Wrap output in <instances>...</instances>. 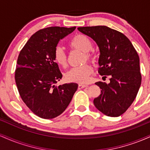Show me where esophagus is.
I'll return each instance as SVG.
<instances>
[{
  "label": "esophagus",
  "mask_w": 150,
  "mask_h": 150,
  "mask_svg": "<svg viewBox=\"0 0 150 150\" xmlns=\"http://www.w3.org/2000/svg\"><path fill=\"white\" fill-rule=\"evenodd\" d=\"M87 85H82V84H79L78 85V88L79 89H83L85 88V87H87Z\"/></svg>",
  "instance_id": "esophagus-1"
}]
</instances>
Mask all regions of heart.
Listing matches in <instances>:
<instances>
[{
	"instance_id": "obj_1",
	"label": "heart",
	"mask_w": 150,
	"mask_h": 150,
	"mask_svg": "<svg viewBox=\"0 0 150 150\" xmlns=\"http://www.w3.org/2000/svg\"><path fill=\"white\" fill-rule=\"evenodd\" d=\"M70 47L73 49L80 50L85 53L86 58L89 60L93 58L92 55L89 51L92 49V42L89 37L83 34H78L74 37L70 42ZM54 61L60 66L66 67L67 56L63 48L58 46L55 49L53 54ZM92 68L89 64H85L79 67L71 68L65 73V79L69 82L86 83L89 81V75L92 73Z\"/></svg>"
}]
</instances>
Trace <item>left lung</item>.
Instances as JSON below:
<instances>
[{
    "mask_svg": "<svg viewBox=\"0 0 150 150\" xmlns=\"http://www.w3.org/2000/svg\"><path fill=\"white\" fill-rule=\"evenodd\" d=\"M77 30L97 44L100 52L98 72L110 77L108 84L95 83L101 90L94 99V106L106 116H119L130 107L140 89L142 77L138 54L124 34L106 26Z\"/></svg>",
    "mask_w": 150,
    "mask_h": 150,
    "instance_id": "left-lung-1",
    "label": "left lung"
}]
</instances>
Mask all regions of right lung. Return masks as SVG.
Instances as JSON below:
<instances>
[{
    "label": "right lung",
    "instance_id": "obj_1",
    "mask_svg": "<svg viewBox=\"0 0 150 150\" xmlns=\"http://www.w3.org/2000/svg\"><path fill=\"white\" fill-rule=\"evenodd\" d=\"M76 27H50L34 34L21 50L15 82L22 101L34 114L51 119L66 109L77 89V83L56 85L62 78L53 58L58 42Z\"/></svg>",
    "mask_w": 150,
    "mask_h": 150
}]
</instances>
